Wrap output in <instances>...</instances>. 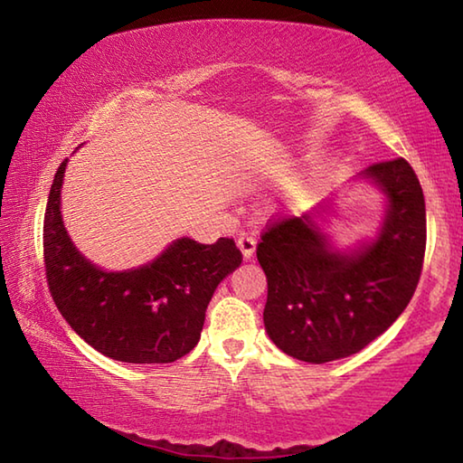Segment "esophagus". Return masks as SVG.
<instances>
[{"label": "esophagus", "instance_id": "esophagus-1", "mask_svg": "<svg viewBox=\"0 0 463 463\" xmlns=\"http://www.w3.org/2000/svg\"><path fill=\"white\" fill-rule=\"evenodd\" d=\"M237 247H239V250L242 253V257H245V260H250V257H253V253H255L257 241L250 237V234H241L239 241H237Z\"/></svg>", "mask_w": 463, "mask_h": 463}]
</instances>
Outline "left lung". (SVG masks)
<instances>
[{"mask_svg":"<svg viewBox=\"0 0 463 463\" xmlns=\"http://www.w3.org/2000/svg\"><path fill=\"white\" fill-rule=\"evenodd\" d=\"M383 195L373 237L339 247L328 232L333 200L273 222L257 247L268 276L263 323L286 355L326 364L362 351L409 307L427 242L425 195L412 167L394 159L364 169Z\"/></svg>","mask_w":463,"mask_h":463,"instance_id":"1","label":"left lung"}]
</instances>
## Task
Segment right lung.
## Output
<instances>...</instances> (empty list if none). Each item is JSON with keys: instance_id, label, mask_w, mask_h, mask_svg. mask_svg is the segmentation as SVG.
<instances>
[{"instance_id": "right-lung-1", "label": "right lung", "mask_w": 463, "mask_h": 463, "mask_svg": "<svg viewBox=\"0 0 463 463\" xmlns=\"http://www.w3.org/2000/svg\"><path fill=\"white\" fill-rule=\"evenodd\" d=\"M67 163L54 174L44 213V269L62 318L116 362L171 364L190 354L214 289L242 261L234 241L202 245L182 237L138 268L101 269L75 247L62 222Z\"/></svg>"}]
</instances>
